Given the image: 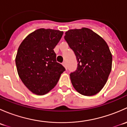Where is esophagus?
Wrapping results in <instances>:
<instances>
[{"instance_id": "esophagus-1", "label": "esophagus", "mask_w": 127, "mask_h": 127, "mask_svg": "<svg viewBox=\"0 0 127 127\" xmlns=\"http://www.w3.org/2000/svg\"><path fill=\"white\" fill-rule=\"evenodd\" d=\"M63 66L64 67H65V68L66 69H67V64H66V61H64L63 63Z\"/></svg>"}]
</instances>
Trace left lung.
Returning <instances> with one entry per match:
<instances>
[{
  "label": "left lung",
  "mask_w": 127,
  "mask_h": 127,
  "mask_svg": "<svg viewBox=\"0 0 127 127\" xmlns=\"http://www.w3.org/2000/svg\"><path fill=\"white\" fill-rule=\"evenodd\" d=\"M64 39L78 63L76 71L70 74L73 87L82 95L97 94L106 84L112 69V56L107 43L86 28L67 31Z\"/></svg>",
  "instance_id": "8db88e82"
}]
</instances>
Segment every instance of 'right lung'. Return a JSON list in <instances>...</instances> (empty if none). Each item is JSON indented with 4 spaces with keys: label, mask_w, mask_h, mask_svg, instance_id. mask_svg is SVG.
<instances>
[{
    "label": "right lung",
    "mask_w": 127,
    "mask_h": 127,
    "mask_svg": "<svg viewBox=\"0 0 127 127\" xmlns=\"http://www.w3.org/2000/svg\"><path fill=\"white\" fill-rule=\"evenodd\" d=\"M63 32L41 28L20 44L15 58L18 74L26 87L37 95L47 94L57 84L65 68L56 62L53 49Z\"/></svg>",
    "instance_id": "1"
}]
</instances>
